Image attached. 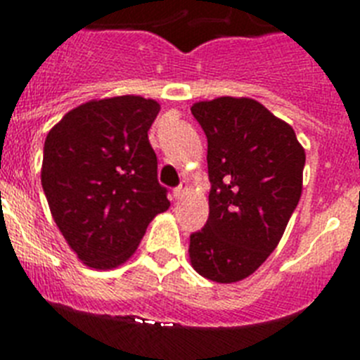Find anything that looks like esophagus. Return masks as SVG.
<instances>
[{
    "instance_id": "34e87169",
    "label": "esophagus",
    "mask_w": 360,
    "mask_h": 360,
    "mask_svg": "<svg viewBox=\"0 0 360 360\" xmlns=\"http://www.w3.org/2000/svg\"><path fill=\"white\" fill-rule=\"evenodd\" d=\"M186 187H182V186H178V187H174L173 189V196L174 198H182L184 195H186Z\"/></svg>"
}]
</instances>
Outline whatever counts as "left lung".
<instances>
[{
    "label": "left lung",
    "instance_id": "obj_1",
    "mask_svg": "<svg viewBox=\"0 0 360 360\" xmlns=\"http://www.w3.org/2000/svg\"><path fill=\"white\" fill-rule=\"evenodd\" d=\"M207 136L209 218L191 234L193 269L216 283L249 278L274 252L303 191L304 149L290 124L247 97L191 106Z\"/></svg>",
    "mask_w": 360,
    "mask_h": 360
}]
</instances>
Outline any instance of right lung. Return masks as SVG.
Instances as JSON below:
<instances>
[{
    "mask_svg": "<svg viewBox=\"0 0 360 360\" xmlns=\"http://www.w3.org/2000/svg\"><path fill=\"white\" fill-rule=\"evenodd\" d=\"M160 104L139 95L90 101L46 135L41 184L50 212L84 265L128 262L149 221L169 209L148 131Z\"/></svg>",
    "mask_w": 360,
    "mask_h": 360,
    "instance_id": "right-lung-1",
    "label": "right lung"
}]
</instances>
